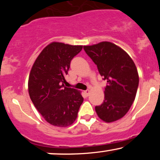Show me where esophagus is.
Listing matches in <instances>:
<instances>
[{"instance_id":"esophagus-1","label":"esophagus","mask_w":160,"mask_h":160,"mask_svg":"<svg viewBox=\"0 0 160 160\" xmlns=\"http://www.w3.org/2000/svg\"><path fill=\"white\" fill-rule=\"evenodd\" d=\"M84 92H85V94L88 96V95H89V93H90V90H89V89H86V91H84Z\"/></svg>"}]
</instances>
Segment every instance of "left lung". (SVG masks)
<instances>
[{"instance_id":"8db88e82","label":"left lung","mask_w":160,"mask_h":160,"mask_svg":"<svg viewBox=\"0 0 160 160\" xmlns=\"http://www.w3.org/2000/svg\"><path fill=\"white\" fill-rule=\"evenodd\" d=\"M83 49L108 82L103 103L95 107L97 115L106 122L120 120L129 111L137 93L139 76L135 64L126 51L111 42L83 46Z\"/></svg>"}]
</instances>
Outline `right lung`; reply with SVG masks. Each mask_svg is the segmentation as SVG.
<instances>
[{"label": "right lung", "mask_w": 160, "mask_h": 160, "mask_svg": "<svg viewBox=\"0 0 160 160\" xmlns=\"http://www.w3.org/2000/svg\"><path fill=\"white\" fill-rule=\"evenodd\" d=\"M82 49V45L52 42L41 51L30 71L31 100L43 119L54 126L74 123L83 102L81 91L64 85L71 59Z\"/></svg>", "instance_id": "right-lung-1"}]
</instances>
